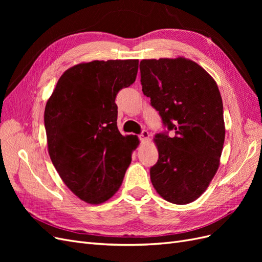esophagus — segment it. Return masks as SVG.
Returning a JSON list of instances; mask_svg holds the SVG:
<instances>
[{
  "label": "esophagus",
  "mask_w": 262,
  "mask_h": 262,
  "mask_svg": "<svg viewBox=\"0 0 262 262\" xmlns=\"http://www.w3.org/2000/svg\"><path fill=\"white\" fill-rule=\"evenodd\" d=\"M139 138H140V140H141L142 142H144V141H146V140L149 138V133H148L146 130H143V131L141 132Z\"/></svg>",
  "instance_id": "1"
}]
</instances>
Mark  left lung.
I'll return each instance as SVG.
<instances>
[{
    "label": "left lung",
    "mask_w": 262,
    "mask_h": 262,
    "mask_svg": "<svg viewBox=\"0 0 262 262\" xmlns=\"http://www.w3.org/2000/svg\"><path fill=\"white\" fill-rule=\"evenodd\" d=\"M142 92L175 137L158 133V161L149 170L163 199L188 204L215 175L225 139L223 102L214 78L194 61L146 59L140 62Z\"/></svg>",
    "instance_id": "left-lung-1"
}]
</instances>
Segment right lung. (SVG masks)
Here are the masks:
<instances>
[{
    "instance_id": "obj_1",
    "label": "right lung",
    "mask_w": 262,
    "mask_h": 262,
    "mask_svg": "<svg viewBox=\"0 0 262 262\" xmlns=\"http://www.w3.org/2000/svg\"><path fill=\"white\" fill-rule=\"evenodd\" d=\"M139 60L83 62L61 75L45 108L48 152L67 187L100 204L120 188L137 136L117 126L118 92L134 83Z\"/></svg>"
}]
</instances>
